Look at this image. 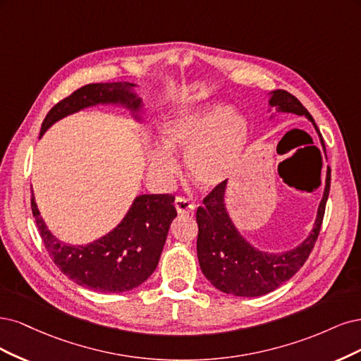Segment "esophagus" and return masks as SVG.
I'll return each instance as SVG.
<instances>
[{
    "instance_id": "1",
    "label": "esophagus",
    "mask_w": 361,
    "mask_h": 361,
    "mask_svg": "<svg viewBox=\"0 0 361 361\" xmlns=\"http://www.w3.org/2000/svg\"><path fill=\"white\" fill-rule=\"evenodd\" d=\"M173 205H176V208H177V213L181 216L192 214L195 210V205L192 202H189L188 200H184V197H177Z\"/></svg>"
}]
</instances>
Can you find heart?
I'll return each instance as SVG.
<instances>
[{"label": "heart", "instance_id": "1", "mask_svg": "<svg viewBox=\"0 0 361 361\" xmlns=\"http://www.w3.org/2000/svg\"><path fill=\"white\" fill-rule=\"evenodd\" d=\"M160 132L166 147H154L147 154L153 178L161 184L176 180L180 165L173 153H181L193 183L212 190L237 172L249 144L250 126L229 104L210 103L169 115Z\"/></svg>", "mask_w": 361, "mask_h": 361}]
</instances>
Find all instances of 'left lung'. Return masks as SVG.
Masks as SVG:
<instances>
[{
  "mask_svg": "<svg viewBox=\"0 0 361 361\" xmlns=\"http://www.w3.org/2000/svg\"><path fill=\"white\" fill-rule=\"evenodd\" d=\"M269 112H290L305 117L313 124L324 148L322 136L312 115L300 103V100L285 90L269 92ZM274 114L270 115L271 120ZM228 181L213 189L204 197V205L197 207L196 222L197 232L196 250L204 276L214 288L235 297H259L271 293L293 277L315 246L321 224L324 219L325 204L330 192V169L325 176L322 200L318 205L317 219L309 235L294 249L281 253L264 252L255 247L252 243L241 235V232L232 222L226 210L225 195Z\"/></svg>",
  "mask_w": 361,
  "mask_h": 361,
  "instance_id": "8db88e82",
  "label": "left lung"
}]
</instances>
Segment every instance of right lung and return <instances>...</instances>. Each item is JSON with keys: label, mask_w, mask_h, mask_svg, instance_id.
<instances>
[{"label": "right lung", "mask_w": 361, "mask_h": 361, "mask_svg": "<svg viewBox=\"0 0 361 361\" xmlns=\"http://www.w3.org/2000/svg\"><path fill=\"white\" fill-rule=\"evenodd\" d=\"M132 82L88 84L58 102L42 124L40 137L56 121L82 109L118 106L142 121L144 100ZM172 195H139L121 222L108 234L88 244L58 240L44 224L32 193L31 210L40 237L54 264L80 286L99 293H126L144 283L154 273L172 220L177 217Z\"/></svg>", "instance_id": "obj_1"}]
</instances>
